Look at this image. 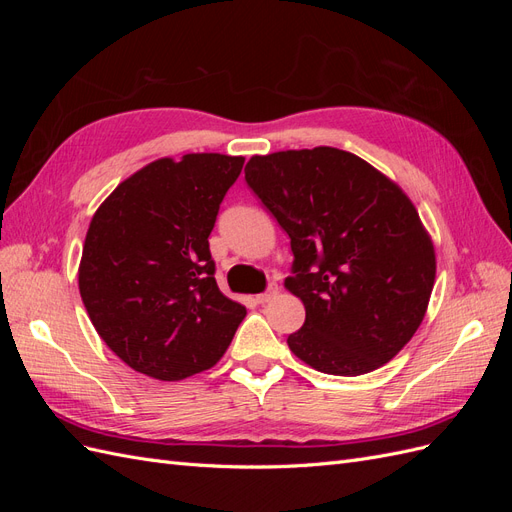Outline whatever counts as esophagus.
Segmentation results:
<instances>
[{
    "instance_id": "1",
    "label": "esophagus",
    "mask_w": 512,
    "mask_h": 512,
    "mask_svg": "<svg viewBox=\"0 0 512 512\" xmlns=\"http://www.w3.org/2000/svg\"><path fill=\"white\" fill-rule=\"evenodd\" d=\"M275 294H277V286H269V288H267V292L258 294L256 301H258V303H269V301L275 297Z\"/></svg>"
}]
</instances>
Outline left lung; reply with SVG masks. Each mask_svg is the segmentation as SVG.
<instances>
[{
	"mask_svg": "<svg viewBox=\"0 0 512 512\" xmlns=\"http://www.w3.org/2000/svg\"><path fill=\"white\" fill-rule=\"evenodd\" d=\"M245 181L290 237L284 286L305 305L290 350L322 374L389 363L425 318L436 250L395 181L335 147L254 156Z\"/></svg>",
	"mask_w": 512,
	"mask_h": 512,
	"instance_id": "obj_1",
	"label": "left lung"
}]
</instances>
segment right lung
<instances>
[{"instance_id": "right-lung-1", "label": "right lung", "mask_w": 512, "mask_h": 512, "mask_svg": "<svg viewBox=\"0 0 512 512\" xmlns=\"http://www.w3.org/2000/svg\"><path fill=\"white\" fill-rule=\"evenodd\" d=\"M245 158H160L121 181L91 218L79 290L91 324L119 359L175 382L211 369L245 307L220 292L209 235Z\"/></svg>"}]
</instances>
